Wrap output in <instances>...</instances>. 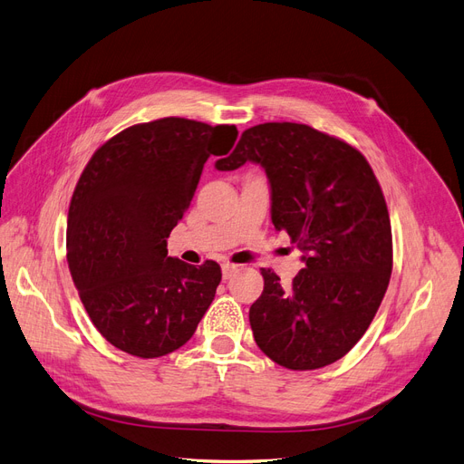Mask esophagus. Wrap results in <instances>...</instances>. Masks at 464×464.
Wrapping results in <instances>:
<instances>
[{
    "instance_id": "34e87169",
    "label": "esophagus",
    "mask_w": 464,
    "mask_h": 464,
    "mask_svg": "<svg viewBox=\"0 0 464 464\" xmlns=\"http://www.w3.org/2000/svg\"><path fill=\"white\" fill-rule=\"evenodd\" d=\"M237 269H238V266H235V264H223V266H221L223 279L233 277V273H237Z\"/></svg>"
}]
</instances>
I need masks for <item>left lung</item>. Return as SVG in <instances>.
<instances>
[{
	"label": "left lung",
	"instance_id": "left-lung-1",
	"mask_svg": "<svg viewBox=\"0 0 464 464\" xmlns=\"http://www.w3.org/2000/svg\"><path fill=\"white\" fill-rule=\"evenodd\" d=\"M260 164L271 185V221L304 252L290 285L262 269L250 305L256 344L293 371L327 367L365 334L392 276V227L379 179L355 147L305 124L243 131L221 171Z\"/></svg>",
	"mask_w": 464,
	"mask_h": 464
}]
</instances>
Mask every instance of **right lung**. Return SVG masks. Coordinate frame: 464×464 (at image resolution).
<instances>
[{
	"label": "right lung",
	"instance_id": "right-lung-1",
	"mask_svg": "<svg viewBox=\"0 0 464 464\" xmlns=\"http://www.w3.org/2000/svg\"><path fill=\"white\" fill-rule=\"evenodd\" d=\"M237 135L229 124L160 118L116 133L83 168L68 208L66 260L85 312L114 348L152 359L195 334L221 269L171 258L166 238L204 162L227 154Z\"/></svg>",
	"mask_w": 464,
	"mask_h": 464
}]
</instances>
